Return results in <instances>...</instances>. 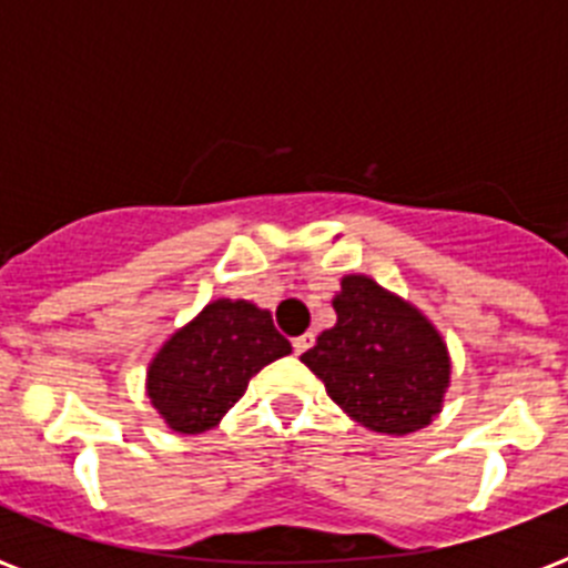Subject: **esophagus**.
I'll use <instances>...</instances> for the list:
<instances>
[{
    "label": "esophagus",
    "mask_w": 568,
    "mask_h": 568,
    "mask_svg": "<svg viewBox=\"0 0 568 568\" xmlns=\"http://www.w3.org/2000/svg\"><path fill=\"white\" fill-rule=\"evenodd\" d=\"M313 341H315L313 333H304V335H298V338H293L295 355H304V353H307L310 346H313Z\"/></svg>",
    "instance_id": "obj_1"
}]
</instances>
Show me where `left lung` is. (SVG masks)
Returning a JSON list of instances; mask_svg holds the SVG:
<instances>
[{
    "mask_svg": "<svg viewBox=\"0 0 568 568\" xmlns=\"http://www.w3.org/2000/svg\"><path fill=\"white\" fill-rule=\"evenodd\" d=\"M324 329L301 361L327 395L366 429L406 435L440 413L449 355L438 329L415 307L364 275H346Z\"/></svg>",
    "mask_w": 568,
    "mask_h": 568,
    "instance_id": "1",
    "label": "left lung"
}]
</instances>
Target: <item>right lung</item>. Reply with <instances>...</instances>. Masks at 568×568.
Wrapping results in <instances>:
<instances>
[{"label": "right lung", "instance_id": "obj_1", "mask_svg": "<svg viewBox=\"0 0 568 568\" xmlns=\"http://www.w3.org/2000/svg\"><path fill=\"white\" fill-rule=\"evenodd\" d=\"M290 349L267 310L247 301H213L159 349L148 395L170 429L204 433L247 393L261 366Z\"/></svg>", "mask_w": 568, "mask_h": 568}]
</instances>
